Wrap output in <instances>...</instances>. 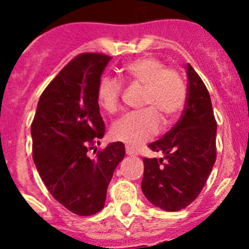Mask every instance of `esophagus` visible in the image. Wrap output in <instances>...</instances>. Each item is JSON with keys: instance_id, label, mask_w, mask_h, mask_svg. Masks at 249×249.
Instances as JSON below:
<instances>
[{"instance_id": "obj_1", "label": "esophagus", "mask_w": 249, "mask_h": 249, "mask_svg": "<svg viewBox=\"0 0 249 249\" xmlns=\"http://www.w3.org/2000/svg\"><path fill=\"white\" fill-rule=\"evenodd\" d=\"M125 150H126L127 155H137V154H139V152H137V150L135 149L134 147H131V145H126V147H125Z\"/></svg>"}]
</instances>
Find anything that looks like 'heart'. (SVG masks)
I'll return each instance as SVG.
<instances>
[{"label": "heart", "instance_id": "obj_1", "mask_svg": "<svg viewBox=\"0 0 249 249\" xmlns=\"http://www.w3.org/2000/svg\"><path fill=\"white\" fill-rule=\"evenodd\" d=\"M124 78L131 84L144 87L142 106L147 108L130 113L115 123L112 136L131 147H139L154 137L165 122L171 123L183 112L187 101V85L178 71L166 69L161 60L143 56L124 67ZM123 83L113 77H104L97 87V102L106 113L120 109Z\"/></svg>", "mask_w": 249, "mask_h": 249}]
</instances>
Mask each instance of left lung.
Wrapping results in <instances>:
<instances>
[{
  "label": "left lung",
  "instance_id": "obj_1",
  "mask_svg": "<svg viewBox=\"0 0 249 249\" xmlns=\"http://www.w3.org/2000/svg\"><path fill=\"white\" fill-rule=\"evenodd\" d=\"M187 76L182 117L162 139L148 145L164 157L143 158V194L153 205L171 212L185 208L199 196L217 158V123L210 94L190 64Z\"/></svg>",
  "mask_w": 249,
  "mask_h": 249
}]
</instances>
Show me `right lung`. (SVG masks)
<instances>
[{
    "label": "right lung",
    "instance_id": "obj_1",
    "mask_svg": "<svg viewBox=\"0 0 249 249\" xmlns=\"http://www.w3.org/2000/svg\"><path fill=\"white\" fill-rule=\"evenodd\" d=\"M112 57L83 53L72 59L42 92L31 124L32 158L47 189L78 215L101 211L113 172L125 157L113 142L91 159L88 150L105 135L96 92Z\"/></svg>",
    "mask_w": 249,
    "mask_h": 249
}]
</instances>
